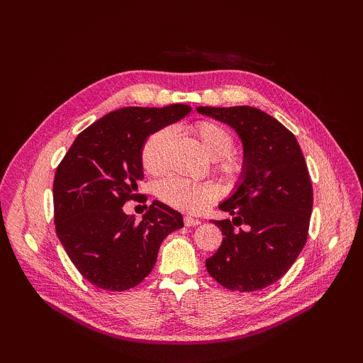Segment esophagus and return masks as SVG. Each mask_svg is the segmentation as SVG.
Masks as SVG:
<instances>
[{"mask_svg": "<svg viewBox=\"0 0 363 363\" xmlns=\"http://www.w3.org/2000/svg\"><path fill=\"white\" fill-rule=\"evenodd\" d=\"M200 224H201L200 219L192 218V216H184V225L186 227H196V225H200Z\"/></svg>", "mask_w": 363, "mask_h": 363, "instance_id": "esophagus-1", "label": "esophagus"}]
</instances>
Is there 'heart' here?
I'll return each mask as SVG.
<instances>
[{
    "instance_id": "obj_1",
    "label": "heart",
    "mask_w": 363,
    "mask_h": 363,
    "mask_svg": "<svg viewBox=\"0 0 363 363\" xmlns=\"http://www.w3.org/2000/svg\"><path fill=\"white\" fill-rule=\"evenodd\" d=\"M196 138L206 155L216 160V168L225 179H236L244 169L242 157L230 155L233 136L228 128L215 121H199L194 125ZM172 139V128L164 127L150 135L140 151V160L145 171L156 174L164 167L167 151ZM157 196L167 204L183 212H200L213 199L212 186L191 182L183 177H168L157 186Z\"/></svg>"
}]
</instances>
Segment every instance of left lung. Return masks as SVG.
I'll list each match as a JSON object with an SVG mask.
<instances>
[{
  "label": "left lung",
  "instance_id": "8db88e82",
  "mask_svg": "<svg viewBox=\"0 0 363 363\" xmlns=\"http://www.w3.org/2000/svg\"><path fill=\"white\" fill-rule=\"evenodd\" d=\"M196 112L232 127L244 147L235 192L219 204L233 218L213 221L224 238L206 259L207 272L230 291L263 289L288 272L309 233L313 191L301 148L286 127L256 107Z\"/></svg>",
  "mask_w": 363,
  "mask_h": 363
}]
</instances>
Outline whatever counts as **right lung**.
Segmentation results:
<instances>
[{
  "label": "right lung",
  "instance_id": "right-lung-1",
  "mask_svg": "<svg viewBox=\"0 0 363 363\" xmlns=\"http://www.w3.org/2000/svg\"><path fill=\"white\" fill-rule=\"evenodd\" d=\"M191 112L186 104L124 107L75 138L54 175V223L82 276L106 291L135 288L155 268L162 240L183 216L152 201L140 221L123 206L136 200L144 179L140 151L155 131Z\"/></svg>",
  "mask_w": 363,
  "mask_h": 363
}]
</instances>
